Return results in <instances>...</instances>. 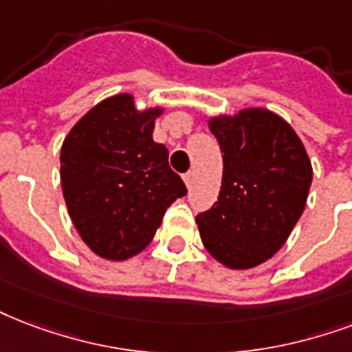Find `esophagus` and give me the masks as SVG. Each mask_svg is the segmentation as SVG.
<instances>
[{
	"label": "esophagus",
	"instance_id": "34e87169",
	"mask_svg": "<svg viewBox=\"0 0 352 352\" xmlns=\"http://www.w3.org/2000/svg\"><path fill=\"white\" fill-rule=\"evenodd\" d=\"M184 182H186V186H192V182H194V173L192 171L184 173Z\"/></svg>",
	"mask_w": 352,
	"mask_h": 352
}]
</instances>
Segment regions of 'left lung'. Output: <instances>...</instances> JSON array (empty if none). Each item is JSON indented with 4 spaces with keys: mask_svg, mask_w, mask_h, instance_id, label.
Listing matches in <instances>:
<instances>
[{
    "mask_svg": "<svg viewBox=\"0 0 352 352\" xmlns=\"http://www.w3.org/2000/svg\"><path fill=\"white\" fill-rule=\"evenodd\" d=\"M223 153L218 201L197 214L206 251L232 270L272 258L301 218L312 166L295 131L264 109L210 120Z\"/></svg>",
    "mask_w": 352,
    "mask_h": 352,
    "instance_id": "left-lung-1",
    "label": "left lung"
}]
</instances>
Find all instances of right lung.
<instances>
[{
    "instance_id": "add662e5",
    "label": "right lung",
    "mask_w": 352,
    "mask_h": 352,
    "mask_svg": "<svg viewBox=\"0 0 352 352\" xmlns=\"http://www.w3.org/2000/svg\"><path fill=\"white\" fill-rule=\"evenodd\" d=\"M160 109L138 112L133 96L96 104L60 149V182L75 229L94 253L109 260L138 254L162 223L168 206L188 194L153 140Z\"/></svg>"
}]
</instances>
